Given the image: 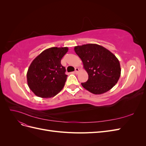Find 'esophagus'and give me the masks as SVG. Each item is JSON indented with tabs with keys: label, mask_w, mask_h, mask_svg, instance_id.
<instances>
[{
	"label": "esophagus",
	"mask_w": 146,
	"mask_h": 146,
	"mask_svg": "<svg viewBox=\"0 0 146 146\" xmlns=\"http://www.w3.org/2000/svg\"><path fill=\"white\" fill-rule=\"evenodd\" d=\"M78 72H79V69L78 68H76V69H75V74H78Z\"/></svg>",
	"instance_id": "1"
}]
</instances>
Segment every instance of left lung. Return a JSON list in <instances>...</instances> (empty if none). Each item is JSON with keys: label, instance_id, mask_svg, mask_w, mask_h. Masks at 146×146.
<instances>
[{"label": "left lung", "instance_id": "1", "mask_svg": "<svg viewBox=\"0 0 146 146\" xmlns=\"http://www.w3.org/2000/svg\"><path fill=\"white\" fill-rule=\"evenodd\" d=\"M88 74V80L82 86L94 94L108 91L117 83L121 76V66L113 53L104 47L88 44L74 47Z\"/></svg>", "mask_w": 146, "mask_h": 146}]
</instances>
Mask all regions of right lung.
<instances>
[{"instance_id":"1","label":"right lung","mask_w":146,"mask_h":146,"mask_svg":"<svg viewBox=\"0 0 146 146\" xmlns=\"http://www.w3.org/2000/svg\"><path fill=\"white\" fill-rule=\"evenodd\" d=\"M68 51L67 47H50L33 60L28 69L27 80L29 88L35 95L50 98L63 89L68 76L61 60Z\"/></svg>"}]
</instances>
